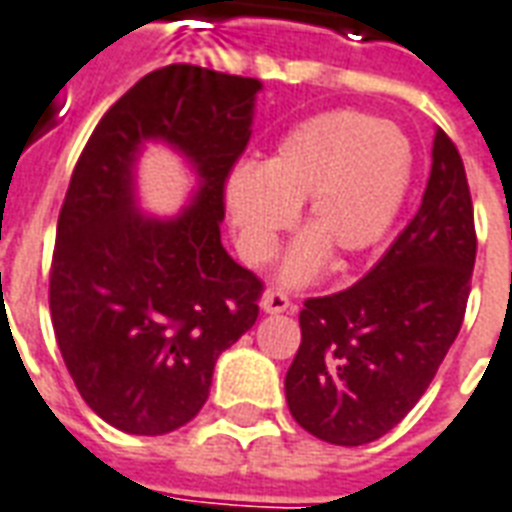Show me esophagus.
I'll return each mask as SVG.
<instances>
[{"label":"esophagus","instance_id":"34e87169","mask_svg":"<svg viewBox=\"0 0 512 512\" xmlns=\"http://www.w3.org/2000/svg\"><path fill=\"white\" fill-rule=\"evenodd\" d=\"M294 305L283 292H267L261 297V311L264 313H286L292 311Z\"/></svg>","mask_w":512,"mask_h":512}]
</instances>
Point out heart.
Masks as SVG:
<instances>
[{"instance_id":"obj_1","label":"heart","mask_w":512,"mask_h":512,"mask_svg":"<svg viewBox=\"0 0 512 512\" xmlns=\"http://www.w3.org/2000/svg\"><path fill=\"white\" fill-rule=\"evenodd\" d=\"M412 177V144L395 122L335 108L297 122L261 166L226 179V212L245 264L264 267L305 204L308 234L281 267L286 286L322 272L330 253L354 259L393 226Z\"/></svg>"}]
</instances>
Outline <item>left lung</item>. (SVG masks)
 <instances>
[{
  "mask_svg": "<svg viewBox=\"0 0 512 512\" xmlns=\"http://www.w3.org/2000/svg\"><path fill=\"white\" fill-rule=\"evenodd\" d=\"M423 204L379 264L349 289L311 297L286 374L297 423L330 445H368L404 420L461 330L475 270L464 160L436 128Z\"/></svg>",
  "mask_w": 512,
  "mask_h": 512,
  "instance_id": "left-lung-1",
  "label": "left lung"
}]
</instances>
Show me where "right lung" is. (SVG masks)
Listing matches in <instances>:
<instances>
[{"label": "right lung", "instance_id": "obj_1", "mask_svg": "<svg viewBox=\"0 0 512 512\" xmlns=\"http://www.w3.org/2000/svg\"><path fill=\"white\" fill-rule=\"evenodd\" d=\"M259 78L196 65L152 70L108 108L78 158L57 223L51 322L92 412L160 436L207 401L220 352L259 316L261 281L220 242L223 188L251 138ZM163 140L200 185L174 219L135 204V160Z\"/></svg>", "mask_w": 512, "mask_h": 512}]
</instances>
